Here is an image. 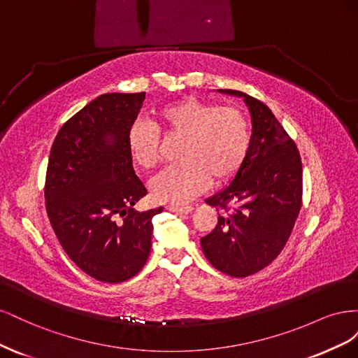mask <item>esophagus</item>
Returning <instances> with one entry per match:
<instances>
[{
  "label": "esophagus",
  "instance_id": "1",
  "mask_svg": "<svg viewBox=\"0 0 358 358\" xmlns=\"http://www.w3.org/2000/svg\"><path fill=\"white\" fill-rule=\"evenodd\" d=\"M166 209L170 212H176V213H189L192 210V206H179V204H169L166 206Z\"/></svg>",
  "mask_w": 358,
  "mask_h": 358
}]
</instances>
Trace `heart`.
<instances>
[{"label":"heart","instance_id":"heart-1","mask_svg":"<svg viewBox=\"0 0 358 358\" xmlns=\"http://www.w3.org/2000/svg\"><path fill=\"white\" fill-rule=\"evenodd\" d=\"M157 127L137 121L128 129L127 143L134 164L152 170L159 161V129L166 137L180 138L178 164L150 182L152 197L162 203H185L197 196L210 179L220 183L233 178L246 158L251 131L246 116L236 107H216L194 96L162 106Z\"/></svg>","mask_w":358,"mask_h":358}]
</instances>
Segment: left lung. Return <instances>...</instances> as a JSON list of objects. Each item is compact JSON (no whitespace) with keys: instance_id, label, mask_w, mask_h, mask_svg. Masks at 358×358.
<instances>
[{"instance_id":"8db88e82","label":"left lung","mask_w":358,"mask_h":358,"mask_svg":"<svg viewBox=\"0 0 358 358\" xmlns=\"http://www.w3.org/2000/svg\"><path fill=\"white\" fill-rule=\"evenodd\" d=\"M218 91L245 100L252 136L230 185L206 200L227 213L200 242L215 268L245 278L272 263L288 241L301 208V158L294 140L264 103L241 91ZM230 202L238 206L231 210Z\"/></svg>"}]
</instances>
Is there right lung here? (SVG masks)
Wrapping results in <instances>:
<instances>
[{
  "label": "right lung",
  "instance_id": "1",
  "mask_svg": "<svg viewBox=\"0 0 358 358\" xmlns=\"http://www.w3.org/2000/svg\"><path fill=\"white\" fill-rule=\"evenodd\" d=\"M145 92L103 94L61 127L50 149L45 199L71 262L101 282L137 275L150 252L152 218L134 210L148 191L133 169L127 134Z\"/></svg>",
  "mask_w": 358,
  "mask_h": 358
}]
</instances>
